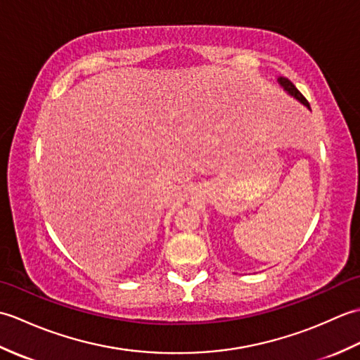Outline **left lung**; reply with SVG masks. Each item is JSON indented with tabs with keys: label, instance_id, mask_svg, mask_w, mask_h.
Masks as SVG:
<instances>
[{
	"label": "left lung",
	"instance_id": "8db88e82",
	"mask_svg": "<svg viewBox=\"0 0 360 360\" xmlns=\"http://www.w3.org/2000/svg\"><path fill=\"white\" fill-rule=\"evenodd\" d=\"M277 82L280 83V86H281L283 89H285L289 96H292L294 98H297L298 102H300V103H303L304 106H307L308 110H311V106H309L308 101H307V98H304V97L302 96L300 91H298V89L294 86V83H292V82L288 80L286 77H281V75H280V77L277 79Z\"/></svg>",
	"mask_w": 360,
	"mask_h": 360
}]
</instances>
